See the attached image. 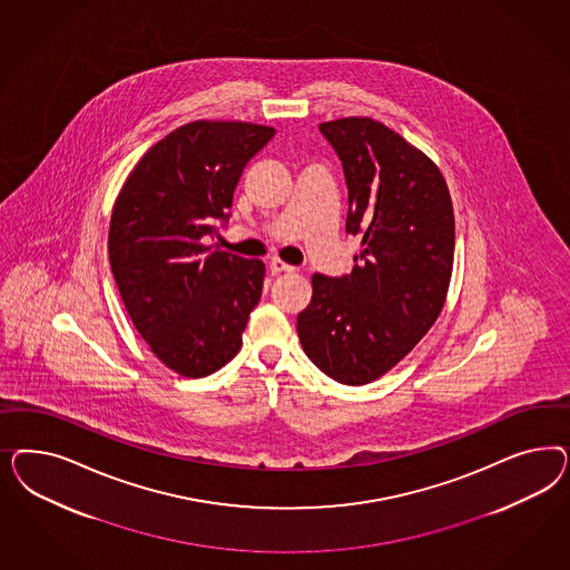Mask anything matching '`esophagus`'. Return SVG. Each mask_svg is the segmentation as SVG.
<instances>
[{"instance_id":"34e87169","label":"esophagus","mask_w":570,"mask_h":570,"mask_svg":"<svg viewBox=\"0 0 570 570\" xmlns=\"http://www.w3.org/2000/svg\"><path fill=\"white\" fill-rule=\"evenodd\" d=\"M294 269H296V267H293V265H288V263H284V261H269V272H272L274 276H277V274H284V272H294Z\"/></svg>"}]
</instances>
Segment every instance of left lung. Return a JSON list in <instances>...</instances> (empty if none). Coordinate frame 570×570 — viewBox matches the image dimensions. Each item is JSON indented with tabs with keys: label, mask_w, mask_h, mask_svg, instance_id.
I'll use <instances>...</instances> for the list:
<instances>
[{
	"label": "left lung",
	"mask_w": 570,
	"mask_h": 570,
	"mask_svg": "<svg viewBox=\"0 0 570 570\" xmlns=\"http://www.w3.org/2000/svg\"><path fill=\"white\" fill-rule=\"evenodd\" d=\"M343 160L346 232L362 238L348 276L311 277L296 317L303 351L326 376L362 386L393 370L441 315L455 219L431 156L370 117L320 125Z\"/></svg>",
	"instance_id": "8db88e82"
}]
</instances>
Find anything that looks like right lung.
Masks as SVG:
<instances>
[{
    "instance_id": "add662e5",
    "label": "right lung",
    "mask_w": 570,
    "mask_h": 570,
    "mask_svg": "<svg viewBox=\"0 0 570 570\" xmlns=\"http://www.w3.org/2000/svg\"><path fill=\"white\" fill-rule=\"evenodd\" d=\"M269 125L191 121L158 139L127 175L108 227V259L125 309L175 374L205 379L240 351L265 263L207 244L244 165Z\"/></svg>"
}]
</instances>
